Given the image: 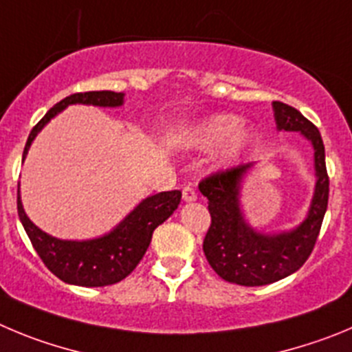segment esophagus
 Masks as SVG:
<instances>
[{
	"mask_svg": "<svg viewBox=\"0 0 352 352\" xmlns=\"http://www.w3.org/2000/svg\"><path fill=\"white\" fill-rule=\"evenodd\" d=\"M182 199H184V201H187V203L196 201V199H198V192H196L195 187H191V186L184 187V189H182Z\"/></svg>",
	"mask_w": 352,
	"mask_h": 352,
	"instance_id": "1",
	"label": "esophagus"
}]
</instances>
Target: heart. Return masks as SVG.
<instances>
[{"instance_id": "1", "label": "heart", "mask_w": 352, "mask_h": 352, "mask_svg": "<svg viewBox=\"0 0 352 352\" xmlns=\"http://www.w3.org/2000/svg\"><path fill=\"white\" fill-rule=\"evenodd\" d=\"M250 131L241 126V120L234 114H215L192 128L191 140L199 147H213L222 144L221 157L224 161H234L245 153L250 144Z\"/></svg>"}]
</instances>
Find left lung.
Here are the masks:
<instances>
[{"label": "left lung", "instance_id": "obj_1", "mask_svg": "<svg viewBox=\"0 0 352 352\" xmlns=\"http://www.w3.org/2000/svg\"><path fill=\"white\" fill-rule=\"evenodd\" d=\"M272 109L278 130L300 131L314 147L316 187L305 221L280 234H262L246 224L239 191L252 163L221 170L199 182V191L208 199L212 217L203 241L206 261L222 280L241 287H262L298 271L316 245L328 206L330 180L320 130L288 104L274 100Z\"/></svg>", "mask_w": 352, "mask_h": 352}]
</instances>
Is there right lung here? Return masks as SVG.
Segmentation results:
<instances>
[{
  "label": "right lung",
  "instance_id": "add662e5",
  "mask_svg": "<svg viewBox=\"0 0 352 352\" xmlns=\"http://www.w3.org/2000/svg\"><path fill=\"white\" fill-rule=\"evenodd\" d=\"M123 94L102 90L72 94L62 98L32 128L22 157H25L38 131H41V128L52 118L57 116L71 104L118 107L123 104ZM180 198H182L180 191H166L149 196L130 215L124 217V221L120 222L109 234L87 241L57 239L36 228L25 215L21 201V191H17V210L19 219L39 258L58 280L78 287H107L124 280L137 267L149 246L154 229L175 212Z\"/></svg>",
  "mask_w": 352,
  "mask_h": 352
}]
</instances>
